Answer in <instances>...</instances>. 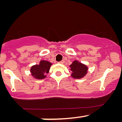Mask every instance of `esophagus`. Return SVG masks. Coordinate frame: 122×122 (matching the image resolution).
<instances>
[{"instance_id": "obj_1", "label": "esophagus", "mask_w": 122, "mask_h": 122, "mask_svg": "<svg viewBox=\"0 0 122 122\" xmlns=\"http://www.w3.org/2000/svg\"><path fill=\"white\" fill-rule=\"evenodd\" d=\"M59 63L61 64H64V60H62L61 61L59 62Z\"/></svg>"}]
</instances>
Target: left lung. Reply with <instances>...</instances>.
<instances>
[{
	"mask_svg": "<svg viewBox=\"0 0 122 122\" xmlns=\"http://www.w3.org/2000/svg\"><path fill=\"white\" fill-rule=\"evenodd\" d=\"M71 68V77L76 79H80L84 77L87 73L88 67L87 66L80 62L77 60H75L70 66Z\"/></svg>",
	"mask_w": 122,
	"mask_h": 122,
	"instance_id": "left-lung-1",
	"label": "left lung"
}]
</instances>
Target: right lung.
<instances>
[{
	"mask_svg": "<svg viewBox=\"0 0 122 122\" xmlns=\"http://www.w3.org/2000/svg\"><path fill=\"white\" fill-rule=\"evenodd\" d=\"M52 63L45 60H41L39 64L34 65L30 68V72L35 78L38 80L44 79L46 77V74L50 71Z\"/></svg>",
	"mask_w": 122,
	"mask_h": 122,
	"instance_id": "obj_1",
	"label": "right lung"
}]
</instances>
